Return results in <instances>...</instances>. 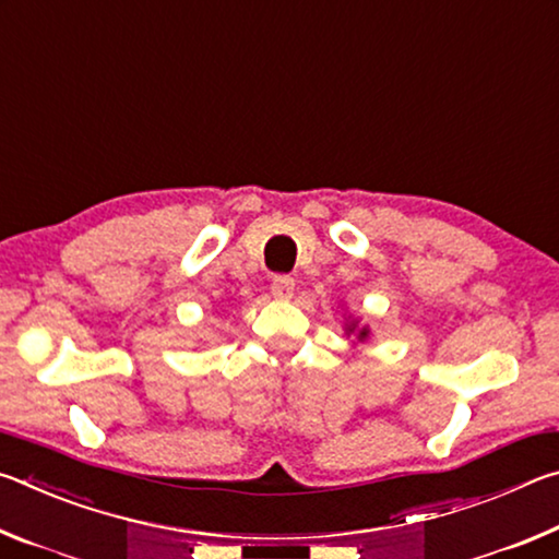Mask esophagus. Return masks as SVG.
<instances>
[{
	"mask_svg": "<svg viewBox=\"0 0 559 559\" xmlns=\"http://www.w3.org/2000/svg\"><path fill=\"white\" fill-rule=\"evenodd\" d=\"M293 290H296V281L290 276H273L271 281V293L281 300H288L293 296Z\"/></svg>",
	"mask_w": 559,
	"mask_h": 559,
	"instance_id": "34e87169",
	"label": "esophagus"
}]
</instances>
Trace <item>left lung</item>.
Here are the masks:
<instances>
[{
  "mask_svg": "<svg viewBox=\"0 0 559 559\" xmlns=\"http://www.w3.org/2000/svg\"><path fill=\"white\" fill-rule=\"evenodd\" d=\"M345 335H347V337L353 335V337L357 340V343H365V340L370 337V328H367V325H359L357 320H349V323L345 325Z\"/></svg>",
  "mask_w": 559,
  "mask_h": 559,
  "instance_id": "left-lung-1",
  "label": "left lung"
}]
</instances>
